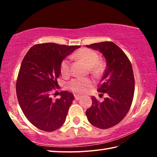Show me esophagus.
Returning <instances> with one entry per match:
<instances>
[{"label":"esophagus","mask_w":157,"mask_h":157,"mask_svg":"<svg viewBox=\"0 0 157 157\" xmlns=\"http://www.w3.org/2000/svg\"><path fill=\"white\" fill-rule=\"evenodd\" d=\"M80 98H81V96H79V95H75V99L76 100H78L80 99Z\"/></svg>","instance_id":"1"}]
</instances>
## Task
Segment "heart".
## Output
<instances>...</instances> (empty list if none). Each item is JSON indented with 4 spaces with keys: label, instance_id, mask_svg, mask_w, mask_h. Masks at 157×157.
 <instances>
[{
    "label": "heart",
    "instance_id": "1",
    "mask_svg": "<svg viewBox=\"0 0 157 157\" xmlns=\"http://www.w3.org/2000/svg\"><path fill=\"white\" fill-rule=\"evenodd\" d=\"M74 57L81 60L88 67L91 73L98 75L102 72V63L98 61L99 57L96 52L89 48H82L74 54ZM62 75L68 76L71 73V63L68 58L63 59L60 64ZM92 86V81L88 78H75L68 83V89L76 94H84Z\"/></svg>",
    "mask_w": 157,
    "mask_h": 157
}]
</instances>
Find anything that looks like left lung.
Segmentation results:
<instances>
[{
  "instance_id": "1",
  "label": "left lung",
  "mask_w": 157,
  "mask_h": 157,
  "mask_svg": "<svg viewBox=\"0 0 157 157\" xmlns=\"http://www.w3.org/2000/svg\"><path fill=\"white\" fill-rule=\"evenodd\" d=\"M86 46L99 50L105 58L107 68L98 91L107 94L102 102L91 97L92 105L86 110V115L92 125L108 129L120 123L131 107L135 83L132 66L124 52L113 42H100Z\"/></svg>"
}]
</instances>
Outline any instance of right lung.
Segmentation results:
<instances>
[{
  "mask_svg": "<svg viewBox=\"0 0 157 157\" xmlns=\"http://www.w3.org/2000/svg\"><path fill=\"white\" fill-rule=\"evenodd\" d=\"M79 47L37 44L23 58L16 85L17 98L26 118L39 129L53 132L64 123L74 95L62 91L59 99L53 100L50 94L57 89L61 62Z\"/></svg>",
  "mask_w": 157,
  "mask_h": 157,
  "instance_id": "obj_1",
  "label": "right lung"
}]
</instances>
